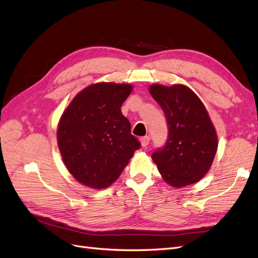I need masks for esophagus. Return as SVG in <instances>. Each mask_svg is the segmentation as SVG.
<instances>
[{"label": "esophagus", "instance_id": "1", "mask_svg": "<svg viewBox=\"0 0 258 258\" xmlns=\"http://www.w3.org/2000/svg\"><path fill=\"white\" fill-rule=\"evenodd\" d=\"M150 140H151V138L148 137V136L142 137L141 139H140V141H141V145H142L143 147H146V146L148 145V143H150Z\"/></svg>", "mask_w": 258, "mask_h": 258}]
</instances>
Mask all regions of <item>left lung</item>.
Wrapping results in <instances>:
<instances>
[{
	"instance_id": "left-lung-1",
	"label": "left lung",
	"mask_w": 258,
	"mask_h": 258,
	"mask_svg": "<svg viewBox=\"0 0 258 258\" xmlns=\"http://www.w3.org/2000/svg\"><path fill=\"white\" fill-rule=\"evenodd\" d=\"M150 92L165 113L168 140L152 155L165 181L179 188L197 183L212 165L217 135L204 103L187 86L151 85Z\"/></svg>"
}]
</instances>
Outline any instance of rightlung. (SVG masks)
<instances>
[{
	"label": "right lung",
	"mask_w": 258,
	"mask_h": 258,
	"mask_svg": "<svg viewBox=\"0 0 258 258\" xmlns=\"http://www.w3.org/2000/svg\"><path fill=\"white\" fill-rule=\"evenodd\" d=\"M129 84L97 83L77 93L57 129L60 154L76 181L91 188L112 185L140 148L120 107Z\"/></svg>",
	"instance_id": "1"
}]
</instances>
